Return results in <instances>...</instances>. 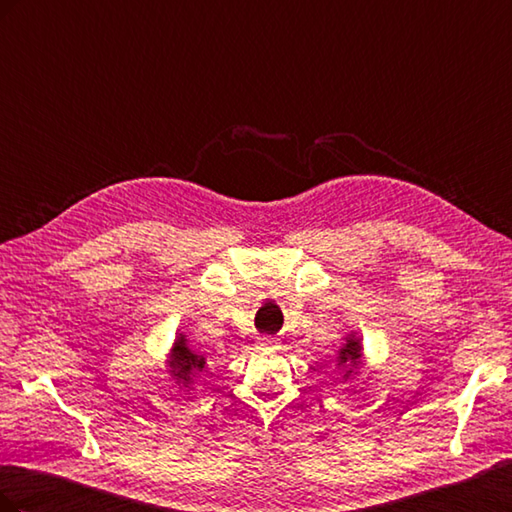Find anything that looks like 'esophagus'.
I'll return each mask as SVG.
<instances>
[{
	"instance_id": "34e87169",
	"label": "esophagus",
	"mask_w": 512,
	"mask_h": 512,
	"mask_svg": "<svg viewBox=\"0 0 512 512\" xmlns=\"http://www.w3.org/2000/svg\"><path fill=\"white\" fill-rule=\"evenodd\" d=\"M273 344V337H262L260 339V346H271Z\"/></svg>"
}]
</instances>
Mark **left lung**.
I'll return each mask as SVG.
<instances>
[{
	"mask_svg": "<svg viewBox=\"0 0 512 512\" xmlns=\"http://www.w3.org/2000/svg\"><path fill=\"white\" fill-rule=\"evenodd\" d=\"M361 361V342L359 339H348V342L344 344V348L339 350V359H337V367H344L348 369L346 374H350L352 367L359 365Z\"/></svg>",
	"mask_w": 512,
	"mask_h": 512,
	"instance_id": "1",
	"label": "left lung"
}]
</instances>
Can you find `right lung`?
Wrapping results in <instances>:
<instances>
[{
  "instance_id": "obj_1",
  "label": "right lung",
  "mask_w": 512,
  "mask_h": 512,
  "mask_svg": "<svg viewBox=\"0 0 512 512\" xmlns=\"http://www.w3.org/2000/svg\"><path fill=\"white\" fill-rule=\"evenodd\" d=\"M170 367H173V374H175L179 380L188 382L192 371H203L205 359H203V356L194 354L188 346H185V337L181 335V337L177 339V344H175L173 361H170Z\"/></svg>"
}]
</instances>
